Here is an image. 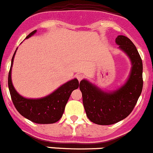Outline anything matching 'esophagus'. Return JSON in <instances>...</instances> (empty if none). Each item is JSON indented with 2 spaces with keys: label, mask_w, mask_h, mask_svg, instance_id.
<instances>
[{
  "label": "esophagus",
  "mask_w": 153,
  "mask_h": 153,
  "mask_svg": "<svg viewBox=\"0 0 153 153\" xmlns=\"http://www.w3.org/2000/svg\"><path fill=\"white\" fill-rule=\"evenodd\" d=\"M76 77H77L78 80H79V82H80V81L82 80V79L84 78V75H82V74H79V75L76 76Z\"/></svg>",
  "instance_id": "obj_1"
}]
</instances>
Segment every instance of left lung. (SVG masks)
I'll return each mask as SVG.
<instances>
[{"instance_id":"obj_1","label":"left lung","mask_w":153,"mask_h":153,"mask_svg":"<svg viewBox=\"0 0 153 153\" xmlns=\"http://www.w3.org/2000/svg\"><path fill=\"white\" fill-rule=\"evenodd\" d=\"M116 43L131 61V71L126 83L110 93L103 91L85 79L79 83L87 116L91 122L101 126L115 124L127 117L143 89V63L136 46L123 35L118 36Z\"/></svg>"}]
</instances>
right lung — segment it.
<instances>
[{"label": "right lung", "instance_id": "right-lung-1", "mask_svg": "<svg viewBox=\"0 0 153 153\" xmlns=\"http://www.w3.org/2000/svg\"><path fill=\"white\" fill-rule=\"evenodd\" d=\"M34 30L26 37L28 38L35 34ZM16 52L12 58L11 66L8 75V86L13 103L17 111L26 119L38 124H52L62 118L65 106L71 92L79 87L76 79H72L62 85L60 88L46 97L40 99H27L18 94L13 85L11 80V68Z\"/></svg>", "mask_w": 153, "mask_h": 153}]
</instances>
